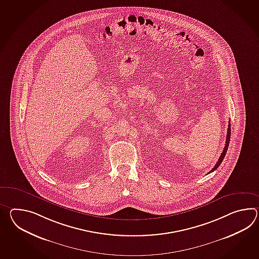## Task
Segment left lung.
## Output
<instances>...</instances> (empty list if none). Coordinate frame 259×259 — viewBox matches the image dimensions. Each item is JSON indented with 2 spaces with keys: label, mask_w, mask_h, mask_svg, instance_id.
Here are the masks:
<instances>
[{
  "label": "left lung",
  "mask_w": 259,
  "mask_h": 259,
  "mask_svg": "<svg viewBox=\"0 0 259 259\" xmlns=\"http://www.w3.org/2000/svg\"><path fill=\"white\" fill-rule=\"evenodd\" d=\"M230 123H229V126H228V134H227V139H226V145H225L224 150H223V152L221 153V155L219 157V161L217 162V164L213 166V169L210 171L209 172H212L217 169V168H219V165L221 164V162L223 161L224 160L225 155H226V153H227V150H228V148H229V144H230ZM208 172V174H209Z\"/></svg>",
  "instance_id": "obj_1"
}]
</instances>
